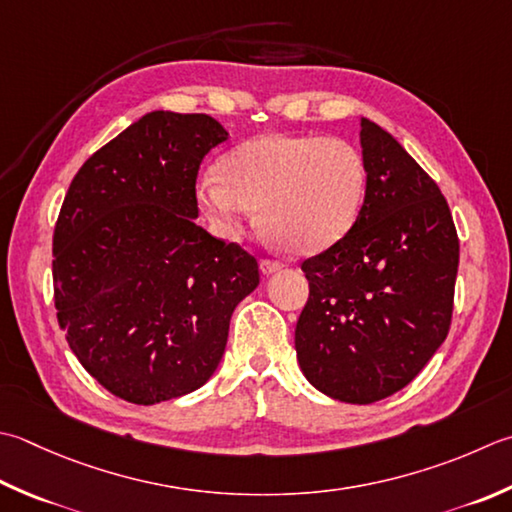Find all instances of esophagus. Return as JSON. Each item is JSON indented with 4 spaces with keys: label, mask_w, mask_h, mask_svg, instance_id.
I'll return each mask as SVG.
<instances>
[{
    "label": "esophagus",
    "mask_w": 512,
    "mask_h": 512,
    "mask_svg": "<svg viewBox=\"0 0 512 512\" xmlns=\"http://www.w3.org/2000/svg\"><path fill=\"white\" fill-rule=\"evenodd\" d=\"M259 268H262L264 275H273V273H277V270H282L284 264L277 262V259H262V264H259Z\"/></svg>",
    "instance_id": "esophagus-1"
}]
</instances>
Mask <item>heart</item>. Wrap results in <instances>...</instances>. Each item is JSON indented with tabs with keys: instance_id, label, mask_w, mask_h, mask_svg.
I'll use <instances>...</instances> for the list:
<instances>
[{
	"instance_id": "b5f03b06",
	"label": "heart",
	"mask_w": 512,
	"mask_h": 512,
	"mask_svg": "<svg viewBox=\"0 0 512 512\" xmlns=\"http://www.w3.org/2000/svg\"><path fill=\"white\" fill-rule=\"evenodd\" d=\"M366 164L346 139L266 133L235 146L195 184L199 208L226 237L250 210L286 248L322 253L355 228L366 199Z\"/></svg>"
}]
</instances>
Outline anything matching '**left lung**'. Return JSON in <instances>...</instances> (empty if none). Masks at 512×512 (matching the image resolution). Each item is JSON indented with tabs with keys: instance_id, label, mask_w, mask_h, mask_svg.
I'll list each match as a JSON object with an SVG mask.
<instances>
[{
	"instance_id": "1",
	"label": "left lung",
	"mask_w": 512,
	"mask_h": 512,
	"mask_svg": "<svg viewBox=\"0 0 512 512\" xmlns=\"http://www.w3.org/2000/svg\"><path fill=\"white\" fill-rule=\"evenodd\" d=\"M366 199L342 242L306 259L295 350L306 379L346 404L413 382L453 317L459 239L442 190L397 139L362 117Z\"/></svg>"
}]
</instances>
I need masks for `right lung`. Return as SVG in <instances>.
<instances>
[{"instance_id": "right-lung-1", "label": "right lung", "mask_w": 512, "mask_h": 512, "mask_svg": "<svg viewBox=\"0 0 512 512\" xmlns=\"http://www.w3.org/2000/svg\"><path fill=\"white\" fill-rule=\"evenodd\" d=\"M228 139L202 113L153 110L77 170L53 235L57 322L90 375L130 404L204 386L257 259L195 224L197 170Z\"/></svg>"}]
</instances>
